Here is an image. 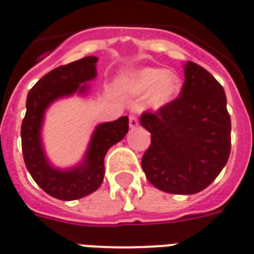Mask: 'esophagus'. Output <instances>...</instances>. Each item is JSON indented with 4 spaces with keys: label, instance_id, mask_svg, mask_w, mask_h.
I'll return each instance as SVG.
<instances>
[{
    "label": "esophagus",
    "instance_id": "esophagus-1",
    "mask_svg": "<svg viewBox=\"0 0 254 254\" xmlns=\"http://www.w3.org/2000/svg\"><path fill=\"white\" fill-rule=\"evenodd\" d=\"M128 122H129V127H131V128H135V127L139 126V121H137V118L135 117V115H129Z\"/></svg>",
    "mask_w": 254,
    "mask_h": 254
}]
</instances>
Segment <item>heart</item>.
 Here are the masks:
<instances>
[{
	"mask_svg": "<svg viewBox=\"0 0 254 254\" xmlns=\"http://www.w3.org/2000/svg\"><path fill=\"white\" fill-rule=\"evenodd\" d=\"M129 94L140 95L147 93L145 105L158 110L172 103L180 94L182 80L178 74L167 72L160 67H145L133 72L126 84Z\"/></svg>",
	"mask_w": 254,
	"mask_h": 254,
	"instance_id": "1",
	"label": "heart"
}]
</instances>
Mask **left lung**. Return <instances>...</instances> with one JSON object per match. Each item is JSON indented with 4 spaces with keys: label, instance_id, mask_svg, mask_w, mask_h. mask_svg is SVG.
<instances>
[{
    "label": "left lung",
    "instance_id": "obj_1",
    "mask_svg": "<svg viewBox=\"0 0 254 254\" xmlns=\"http://www.w3.org/2000/svg\"><path fill=\"white\" fill-rule=\"evenodd\" d=\"M179 98L140 123L151 133L145 178L167 193L193 194L215 180L231 154V117L223 86L194 62L184 64Z\"/></svg>",
    "mask_w": 254,
    "mask_h": 254
}]
</instances>
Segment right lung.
Segmentation results:
<instances>
[{
    "label": "right lung",
    "mask_w": 254,
    "mask_h": 254,
    "mask_svg": "<svg viewBox=\"0 0 254 254\" xmlns=\"http://www.w3.org/2000/svg\"><path fill=\"white\" fill-rule=\"evenodd\" d=\"M96 57H84L54 68L33 86L26 99V114L21 127L25 166L34 182L50 196L64 201L78 200L95 192L105 178V156L128 132V118L95 127L83 160L72 168H57L49 162L42 143L45 113L56 100L74 94L86 95L87 82L96 76Z\"/></svg>",
    "instance_id": "obj_1"
}]
</instances>
